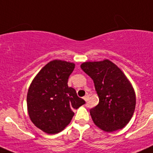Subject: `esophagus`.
Masks as SVG:
<instances>
[{
	"instance_id": "esophagus-1",
	"label": "esophagus",
	"mask_w": 153,
	"mask_h": 153,
	"mask_svg": "<svg viewBox=\"0 0 153 153\" xmlns=\"http://www.w3.org/2000/svg\"><path fill=\"white\" fill-rule=\"evenodd\" d=\"M88 98H89V96L88 95H86L84 97V100H85V101H88Z\"/></svg>"
}]
</instances>
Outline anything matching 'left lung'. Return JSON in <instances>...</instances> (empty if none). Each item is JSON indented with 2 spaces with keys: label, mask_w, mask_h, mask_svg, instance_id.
Returning a JSON list of instances; mask_svg holds the SVG:
<instances>
[{
  "label": "left lung",
  "mask_w": 153,
  "mask_h": 153,
  "mask_svg": "<svg viewBox=\"0 0 153 153\" xmlns=\"http://www.w3.org/2000/svg\"><path fill=\"white\" fill-rule=\"evenodd\" d=\"M90 76L99 103L90 110L94 123L104 131H116L130 120L136 106V95L123 71L109 60L87 62L81 65Z\"/></svg>",
  "instance_id": "left-lung-1"
}]
</instances>
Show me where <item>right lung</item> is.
<instances>
[{"instance_id": "add662e5", "label": "right lung", "mask_w": 153, "mask_h": 153, "mask_svg": "<svg viewBox=\"0 0 153 153\" xmlns=\"http://www.w3.org/2000/svg\"><path fill=\"white\" fill-rule=\"evenodd\" d=\"M74 68V63L53 60L40 70L29 88V116L45 133L55 134L64 130L75 114L73 109L85 104L76 91L68 86Z\"/></svg>"}]
</instances>
